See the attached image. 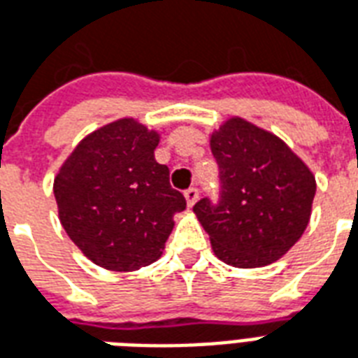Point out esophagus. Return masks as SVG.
Instances as JSON below:
<instances>
[{"label": "esophagus", "instance_id": "1", "mask_svg": "<svg viewBox=\"0 0 358 358\" xmlns=\"http://www.w3.org/2000/svg\"><path fill=\"white\" fill-rule=\"evenodd\" d=\"M184 197H186L187 206H193L197 203V199H199V189L197 187H189V189L184 192Z\"/></svg>", "mask_w": 358, "mask_h": 358}]
</instances>
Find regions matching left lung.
<instances>
[{
	"label": "left lung",
	"instance_id": "8db88e82",
	"mask_svg": "<svg viewBox=\"0 0 358 358\" xmlns=\"http://www.w3.org/2000/svg\"><path fill=\"white\" fill-rule=\"evenodd\" d=\"M222 193L201 199L193 213L227 266L273 264L306 231L317 182L287 142L243 117H229L210 134Z\"/></svg>",
	"mask_w": 358,
	"mask_h": 358
}]
</instances>
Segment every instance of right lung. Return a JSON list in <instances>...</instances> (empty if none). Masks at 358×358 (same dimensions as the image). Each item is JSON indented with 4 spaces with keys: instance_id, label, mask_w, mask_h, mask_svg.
<instances>
[{
    "instance_id": "obj_1",
    "label": "right lung",
    "mask_w": 358,
    "mask_h": 358,
    "mask_svg": "<svg viewBox=\"0 0 358 358\" xmlns=\"http://www.w3.org/2000/svg\"><path fill=\"white\" fill-rule=\"evenodd\" d=\"M159 140L138 119L121 117L87 134L58 169V218L92 264L136 271L163 254L186 199L155 161Z\"/></svg>"
}]
</instances>
